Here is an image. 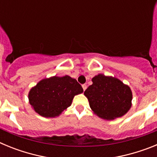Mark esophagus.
I'll use <instances>...</instances> for the list:
<instances>
[{"instance_id":"esophagus-1","label":"esophagus","mask_w":157,"mask_h":157,"mask_svg":"<svg viewBox=\"0 0 157 157\" xmlns=\"http://www.w3.org/2000/svg\"><path fill=\"white\" fill-rule=\"evenodd\" d=\"M82 86V89H83V90L85 91L86 90V84H83Z\"/></svg>"}]
</instances>
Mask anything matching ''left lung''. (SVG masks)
<instances>
[{
  "instance_id": "8db88e82",
  "label": "left lung",
  "mask_w": 157,
  "mask_h": 157,
  "mask_svg": "<svg viewBox=\"0 0 157 157\" xmlns=\"http://www.w3.org/2000/svg\"><path fill=\"white\" fill-rule=\"evenodd\" d=\"M92 82L84 95L98 117L112 120L127 113L132 105L133 97L128 86L117 78L103 74L94 76Z\"/></svg>"
}]
</instances>
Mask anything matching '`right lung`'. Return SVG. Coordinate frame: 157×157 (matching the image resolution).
<instances>
[{"label": "right lung", "instance_id": "1", "mask_svg": "<svg viewBox=\"0 0 157 157\" xmlns=\"http://www.w3.org/2000/svg\"><path fill=\"white\" fill-rule=\"evenodd\" d=\"M83 92L77 80L68 75L44 78L30 89L29 103L43 117L59 116L72 103L74 97Z\"/></svg>", "mask_w": 157, "mask_h": 157}]
</instances>
